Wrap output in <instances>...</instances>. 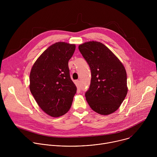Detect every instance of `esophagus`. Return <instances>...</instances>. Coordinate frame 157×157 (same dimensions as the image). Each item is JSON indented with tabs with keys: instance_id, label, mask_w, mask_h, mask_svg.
Instances as JSON below:
<instances>
[{
	"instance_id": "esophagus-1",
	"label": "esophagus",
	"mask_w": 157,
	"mask_h": 157,
	"mask_svg": "<svg viewBox=\"0 0 157 157\" xmlns=\"http://www.w3.org/2000/svg\"><path fill=\"white\" fill-rule=\"evenodd\" d=\"M76 85L78 87V88H80V81L79 80L76 81Z\"/></svg>"
}]
</instances>
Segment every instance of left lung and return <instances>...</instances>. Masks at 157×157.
Segmentation results:
<instances>
[{"instance_id":"left-lung-1","label":"left lung","mask_w":157,"mask_h":157,"mask_svg":"<svg viewBox=\"0 0 157 157\" xmlns=\"http://www.w3.org/2000/svg\"><path fill=\"white\" fill-rule=\"evenodd\" d=\"M90 67L91 84L86 92L91 108L101 115L116 111L127 93V73L120 60L105 45L88 41L78 47Z\"/></svg>"}]
</instances>
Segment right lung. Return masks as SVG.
Masks as SVG:
<instances>
[{
    "mask_svg": "<svg viewBox=\"0 0 157 157\" xmlns=\"http://www.w3.org/2000/svg\"><path fill=\"white\" fill-rule=\"evenodd\" d=\"M75 49V44L57 42L40 56L31 70V93L40 107L52 117L66 114L76 93L68 67Z\"/></svg>",
    "mask_w": 157,
    "mask_h": 157,
    "instance_id": "obj_1",
    "label": "right lung"
}]
</instances>
